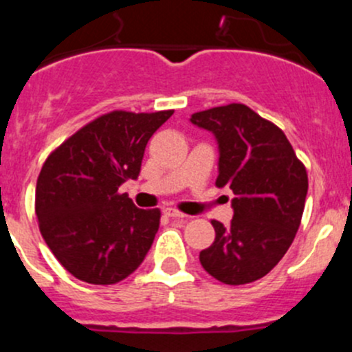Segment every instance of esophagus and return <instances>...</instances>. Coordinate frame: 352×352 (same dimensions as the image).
<instances>
[{"label": "esophagus", "instance_id": "34e87169", "mask_svg": "<svg viewBox=\"0 0 352 352\" xmlns=\"http://www.w3.org/2000/svg\"><path fill=\"white\" fill-rule=\"evenodd\" d=\"M163 214L168 216V218H179V219L187 218V216L184 214V212H180L179 209H175V208H166V209H163Z\"/></svg>", "mask_w": 352, "mask_h": 352}]
</instances>
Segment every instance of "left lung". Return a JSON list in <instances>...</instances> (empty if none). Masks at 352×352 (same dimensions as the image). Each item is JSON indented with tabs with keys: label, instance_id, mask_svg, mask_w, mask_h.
Listing matches in <instances>:
<instances>
[{
	"label": "left lung",
	"instance_id": "left-lung-1",
	"mask_svg": "<svg viewBox=\"0 0 352 352\" xmlns=\"http://www.w3.org/2000/svg\"><path fill=\"white\" fill-rule=\"evenodd\" d=\"M190 122L214 133L219 144L216 187H230L233 219H212L216 239L199 254L208 274L239 286L278 265L300 228L308 173L286 134L243 104L192 113Z\"/></svg>",
	"mask_w": 352,
	"mask_h": 352
}]
</instances>
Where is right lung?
I'll use <instances>...</instances> for the list:
<instances>
[{
    "instance_id": "add662e5",
    "label": "right lung",
    "mask_w": 352,
    "mask_h": 352,
    "mask_svg": "<svg viewBox=\"0 0 352 352\" xmlns=\"http://www.w3.org/2000/svg\"><path fill=\"white\" fill-rule=\"evenodd\" d=\"M173 110H112L63 141L35 187L38 230L59 264L80 281L116 285L146 257L160 209H138L120 184L138 179L144 150Z\"/></svg>"
}]
</instances>
